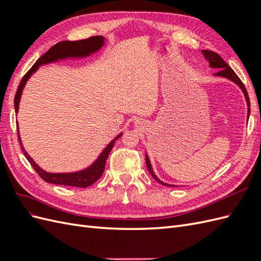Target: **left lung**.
Here are the masks:
<instances>
[{
	"instance_id": "1",
	"label": "left lung",
	"mask_w": 261,
	"mask_h": 261,
	"mask_svg": "<svg viewBox=\"0 0 261 261\" xmlns=\"http://www.w3.org/2000/svg\"><path fill=\"white\" fill-rule=\"evenodd\" d=\"M201 53L203 54V58L208 62V64L211 68H215L218 69V72L215 74L216 77H221V78H225L227 81H231L232 83H234L235 85H238L240 87V89L243 91L244 93V97L245 100H246V103H247V120L249 118V113H250V109H249V99L247 96V91L245 89V86L243 85V83L241 82V80L239 78V76L234 73V70L228 66L226 63L223 61V59L220 57L219 54H217L216 52L213 51H209V50H201ZM146 164H147V168L148 171L150 172V174L152 175V177L156 180L159 181L160 184L164 185V186H169V187H176V185H172V184H168V183H164V181L160 180L159 178L156 177V175L154 174V172L152 170L151 167V163H150L149 160V156L148 153H146Z\"/></svg>"
}]
</instances>
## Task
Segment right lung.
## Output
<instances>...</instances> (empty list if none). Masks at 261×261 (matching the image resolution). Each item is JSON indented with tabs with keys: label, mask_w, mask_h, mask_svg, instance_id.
<instances>
[{
	"label": "right lung",
	"mask_w": 261,
	"mask_h": 261,
	"mask_svg": "<svg viewBox=\"0 0 261 261\" xmlns=\"http://www.w3.org/2000/svg\"><path fill=\"white\" fill-rule=\"evenodd\" d=\"M106 43V38L102 36H94L88 39H85V40H78V41H61L53 45L52 48L45 52L42 57L38 59V61L35 63L34 66L31 67L26 75L22 77V80L18 86V89L16 92V96L14 99V105H15V112L18 113L19 110V102L22 94V90L25 88L27 82L29 78L33 76L39 67L45 65V64H51V63H55L59 61H64V60H81L86 59L90 57L93 53L98 52L100 49L103 48ZM17 133H18V139L21 146V150L23 154H25L26 159L31 164V167L35 169V171L38 173L42 179H44L46 183L51 184H57V185H65V186H74V187H82L86 188L90 185H92L94 181H97L102 173L105 171L106 162L109 156L110 151H111L115 140L122 136L123 133H120L114 139H112L110 143L107 145V147L102 150L99 156L94 160L89 167L86 169H83L81 171L76 172H68V173H51L46 172L43 169H41L39 165L34 161L33 158H31L28 152L22 147L21 139L19 135V128L17 126Z\"/></svg>",
	"instance_id": "add662e5"
}]
</instances>
